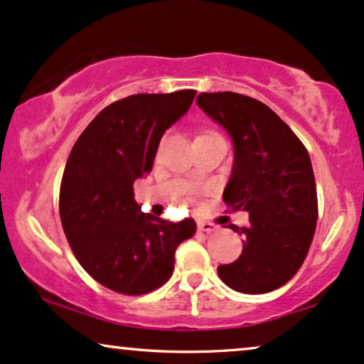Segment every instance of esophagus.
Wrapping results in <instances>:
<instances>
[{
  "instance_id": "obj_1",
  "label": "esophagus",
  "mask_w": 364,
  "mask_h": 364,
  "mask_svg": "<svg viewBox=\"0 0 364 364\" xmlns=\"http://www.w3.org/2000/svg\"><path fill=\"white\" fill-rule=\"evenodd\" d=\"M198 228H200L201 232H206V233L216 232V230H218V227L211 222H198Z\"/></svg>"
}]
</instances>
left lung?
<instances>
[{"instance_id":"obj_1","label":"left lung","mask_w":364,"mask_h":364,"mask_svg":"<svg viewBox=\"0 0 364 364\" xmlns=\"http://www.w3.org/2000/svg\"><path fill=\"white\" fill-rule=\"evenodd\" d=\"M196 104L232 137V176L223 200L248 213L242 255L218 267L230 289L265 294L289 282L309 252L317 222L311 158L292 129L260 100L235 92H201Z\"/></svg>"}]
</instances>
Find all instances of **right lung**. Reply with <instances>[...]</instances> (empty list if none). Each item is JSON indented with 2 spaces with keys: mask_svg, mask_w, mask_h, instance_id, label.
Returning a JSON list of instances; mask_svg holds the SVG:
<instances>
[{
  "mask_svg": "<svg viewBox=\"0 0 364 364\" xmlns=\"http://www.w3.org/2000/svg\"><path fill=\"white\" fill-rule=\"evenodd\" d=\"M196 90L136 94L95 116L68 156L60 220L79 264L110 291L141 296L166 284L174 252L195 235L193 218L173 223L142 213L132 185L153 169L166 129L191 107Z\"/></svg>",
  "mask_w": 364,
  "mask_h": 364,
  "instance_id": "add662e5",
  "label": "right lung"
}]
</instances>
